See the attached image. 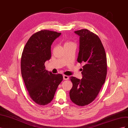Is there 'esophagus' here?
<instances>
[{"mask_svg":"<svg viewBox=\"0 0 128 128\" xmlns=\"http://www.w3.org/2000/svg\"><path fill=\"white\" fill-rule=\"evenodd\" d=\"M63 77H64V80H69V78L68 76L65 75H64Z\"/></svg>","mask_w":128,"mask_h":128,"instance_id":"1","label":"esophagus"}]
</instances>
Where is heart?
Listing matches in <instances>:
<instances>
[{
  "instance_id": "1",
  "label": "heart",
  "mask_w": 128,
  "mask_h": 128,
  "mask_svg": "<svg viewBox=\"0 0 128 128\" xmlns=\"http://www.w3.org/2000/svg\"><path fill=\"white\" fill-rule=\"evenodd\" d=\"M73 44V42L71 41H69V40H67L66 41L64 42V45H67V44Z\"/></svg>"
}]
</instances>
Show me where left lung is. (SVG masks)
<instances>
[{"instance_id":"left-lung-1","label":"left lung","mask_w":128,"mask_h":128,"mask_svg":"<svg viewBox=\"0 0 128 128\" xmlns=\"http://www.w3.org/2000/svg\"><path fill=\"white\" fill-rule=\"evenodd\" d=\"M75 32L80 36L77 61L84 63L80 80L70 77L72 87L69 92L72 102L80 106H86L97 96L107 75V58L99 37L88 29Z\"/></svg>"}]
</instances>
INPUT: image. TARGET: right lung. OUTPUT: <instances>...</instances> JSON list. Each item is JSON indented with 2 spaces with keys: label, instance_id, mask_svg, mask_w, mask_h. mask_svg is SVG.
I'll use <instances>...</instances> for the list:
<instances>
[{
  "label": "right lung",
  "instance_id": "right-lung-1",
  "mask_svg": "<svg viewBox=\"0 0 128 128\" xmlns=\"http://www.w3.org/2000/svg\"><path fill=\"white\" fill-rule=\"evenodd\" d=\"M61 33L42 30L30 37L23 50L21 74L28 94L39 105L53 100L58 86L63 80L60 74H54L45 69V62L51 56V46Z\"/></svg>",
  "mask_w": 128,
  "mask_h": 128
}]
</instances>
